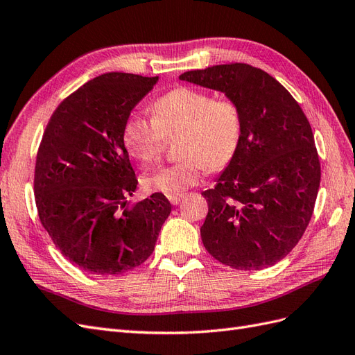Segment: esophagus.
I'll return each instance as SVG.
<instances>
[{
    "label": "esophagus",
    "mask_w": 355,
    "mask_h": 355,
    "mask_svg": "<svg viewBox=\"0 0 355 355\" xmlns=\"http://www.w3.org/2000/svg\"><path fill=\"white\" fill-rule=\"evenodd\" d=\"M168 200H170V202H171V204H175V206H176V204H179V202H180L182 196H178V197H170Z\"/></svg>",
    "instance_id": "1"
}]
</instances>
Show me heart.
<instances>
[{"mask_svg": "<svg viewBox=\"0 0 355 355\" xmlns=\"http://www.w3.org/2000/svg\"><path fill=\"white\" fill-rule=\"evenodd\" d=\"M182 132L178 163L148 171L145 187L166 197H178L197 185L204 171L227 167L237 154L243 136L239 103L227 96H213L180 85L158 98L153 118L133 112L123 125V144L135 159L149 163L167 144V137Z\"/></svg>", "mask_w": 355, "mask_h": 355, "instance_id": "1", "label": "heart"}]
</instances>
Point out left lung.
Returning <instances> with one entry per match:
<instances>
[{"instance_id": "1", "label": "left lung", "mask_w": 355, "mask_h": 355, "mask_svg": "<svg viewBox=\"0 0 355 355\" xmlns=\"http://www.w3.org/2000/svg\"><path fill=\"white\" fill-rule=\"evenodd\" d=\"M182 81L239 103L243 136L216 187L202 192L206 250L235 270L257 271L286 257L308 227L321 168L314 135L299 103L270 73L247 63L188 71Z\"/></svg>"}]
</instances>
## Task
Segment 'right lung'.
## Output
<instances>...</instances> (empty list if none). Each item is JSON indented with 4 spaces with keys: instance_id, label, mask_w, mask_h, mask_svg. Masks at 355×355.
Masks as SVG:
<instances>
[{
    "instance_id": "1",
    "label": "right lung",
    "mask_w": 355,
    "mask_h": 355,
    "mask_svg": "<svg viewBox=\"0 0 355 355\" xmlns=\"http://www.w3.org/2000/svg\"><path fill=\"white\" fill-rule=\"evenodd\" d=\"M158 77L110 72L69 94L42 135L35 202L42 227L67 259L96 275H118L153 254L168 200L155 192L128 206L137 187L123 125Z\"/></svg>"
}]
</instances>
